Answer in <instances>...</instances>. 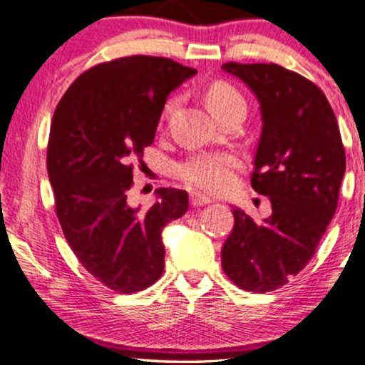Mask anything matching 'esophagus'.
<instances>
[{
	"instance_id": "34e87169",
	"label": "esophagus",
	"mask_w": 365,
	"mask_h": 365,
	"mask_svg": "<svg viewBox=\"0 0 365 365\" xmlns=\"http://www.w3.org/2000/svg\"><path fill=\"white\" fill-rule=\"evenodd\" d=\"M212 200L207 199V197L200 195V194H195V192H192L190 194V204L194 207H200V206H206V204H211Z\"/></svg>"
}]
</instances>
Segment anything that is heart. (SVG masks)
I'll return each instance as SVG.
<instances>
[{
	"label": "heart",
	"instance_id": "obj_1",
	"mask_svg": "<svg viewBox=\"0 0 365 365\" xmlns=\"http://www.w3.org/2000/svg\"><path fill=\"white\" fill-rule=\"evenodd\" d=\"M206 101L212 115L220 118L235 106H245L244 96L226 82H215L206 92ZM175 99L166 104V111L175 108ZM237 156L230 153H199L187 158L177 166V177L187 187L207 194L228 190L235 180Z\"/></svg>",
	"mask_w": 365,
	"mask_h": 365
}]
</instances>
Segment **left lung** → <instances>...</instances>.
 Returning <instances> with one entry per match:
<instances>
[{
    "label": "left lung",
    "instance_id": "1",
    "mask_svg": "<svg viewBox=\"0 0 365 365\" xmlns=\"http://www.w3.org/2000/svg\"><path fill=\"white\" fill-rule=\"evenodd\" d=\"M221 68L245 82L261 104L250 183L273 209L262 225L233 209L221 264L237 287L273 292L316 254L338 206L345 149L336 116L316 83L276 63L230 61Z\"/></svg>",
    "mask_w": 365,
    "mask_h": 365
}]
</instances>
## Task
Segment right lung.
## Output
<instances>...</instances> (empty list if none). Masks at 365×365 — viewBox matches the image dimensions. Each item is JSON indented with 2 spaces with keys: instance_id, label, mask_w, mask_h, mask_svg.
Here are the masks:
<instances>
[{
  "instance_id": "right-lung-1",
  "label": "right lung",
  "mask_w": 365,
  "mask_h": 365,
  "mask_svg": "<svg viewBox=\"0 0 365 365\" xmlns=\"http://www.w3.org/2000/svg\"><path fill=\"white\" fill-rule=\"evenodd\" d=\"M195 73L170 58H118L83 72L54 110L46 163L63 235L82 266L118 293L158 282L163 228L188 209L185 190L158 188L148 211L132 206L128 190L170 92Z\"/></svg>"
}]
</instances>
